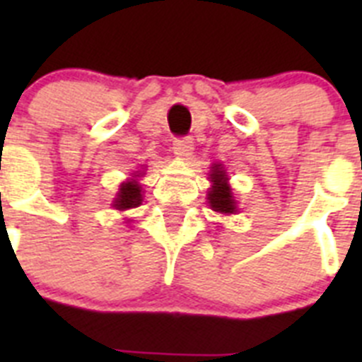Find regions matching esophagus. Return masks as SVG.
<instances>
[{"label": "esophagus", "instance_id": "esophagus-1", "mask_svg": "<svg viewBox=\"0 0 362 362\" xmlns=\"http://www.w3.org/2000/svg\"><path fill=\"white\" fill-rule=\"evenodd\" d=\"M192 150H194V143H192L190 137H177L174 141V153L179 158H190Z\"/></svg>", "mask_w": 362, "mask_h": 362}]
</instances>
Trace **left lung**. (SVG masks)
<instances>
[{"instance_id": "1", "label": "left lung", "mask_w": 362, "mask_h": 362, "mask_svg": "<svg viewBox=\"0 0 362 362\" xmlns=\"http://www.w3.org/2000/svg\"><path fill=\"white\" fill-rule=\"evenodd\" d=\"M209 179L212 181V188L209 190L210 209L219 214L238 212V204L233 199V192L232 187L228 185V175H226L225 166L214 165Z\"/></svg>"}]
</instances>
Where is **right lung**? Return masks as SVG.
I'll list each match as a JSON object with an SVG mask.
<instances>
[{"instance_id":"add662e5","label":"right lung","mask_w":362,"mask_h":362,"mask_svg":"<svg viewBox=\"0 0 362 362\" xmlns=\"http://www.w3.org/2000/svg\"><path fill=\"white\" fill-rule=\"evenodd\" d=\"M139 175L143 174H137L132 175L134 179H127L124 183H121L119 192H117V196L114 197V203L112 206L116 210H130V209H136L139 206L143 201V192H141V185L137 183V179Z\"/></svg>"}]
</instances>
